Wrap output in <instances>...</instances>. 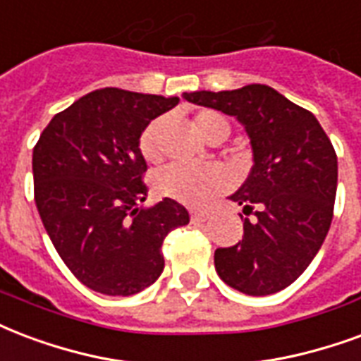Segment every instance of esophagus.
I'll list each match as a JSON object with an SVG mask.
<instances>
[{
	"label": "esophagus",
	"instance_id": "1",
	"mask_svg": "<svg viewBox=\"0 0 361 361\" xmlns=\"http://www.w3.org/2000/svg\"><path fill=\"white\" fill-rule=\"evenodd\" d=\"M208 218H210V212H207V210H191V220L204 221Z\"/></svg>",
	"mask_w": 361,
	"mask_h": 361
}]
</instances>
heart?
I'll list each match as a JSON object with an SVG mask.
<instances>
[{
	"label": "heart",
	"mask_w": 361,
	"mask_h": 361,
	"mask_svg": "<svg viewBox=\"0 0 361 361\" xmlns=\"http://www.w3.org/2000/svg\"><path fill=\"white\" fill-rule=\"evenodd\" d=\"M195 130L207 141L214 140L218 135L226 140L229 135V122L214 111H201L195 116ZM159 133L160 122H153L141 135V154L149 162H157L160 159ZM228 185V172L218 164L185 166L173 162L160 168L153 178V188L157 193L189 207H202Z\"/></svg>",
	"instance_id": "obj_1"
}]
</instances>
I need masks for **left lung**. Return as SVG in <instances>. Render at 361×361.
<instances>
[{"label": "left lung", "mask_w": 361, "mask_h": 361, "mask_svg": "<svg viewBox=\"0 0 361 361\" xmlns=\"http://www.w3.org/2000/svg\"><path fill=\"white\" fill-rule=\"evenodd\" d=\"M195 105L237 118L252 147V170L229 199L243 207V239L216 248L214 266L229 287L274 295L302 276L322 248L337 195V154L316 116L274 87L191 92Z\"/></svg>", "instance_id": "left-lung-1"}]
</instances>
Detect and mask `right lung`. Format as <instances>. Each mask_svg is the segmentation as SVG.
<instances>
[{"instance_id": "add662e5", "label": "right lung", "mask_w": 361, "mask_h": 361, "mask_svg": "<svg viewBox=\"0 0 361 361\" xmlns=\"http://www.w3.org/2000/svg\"><path fill=\"white\" fill-rule=\"evenodd\" d=\"M178 103L97 90L55 114L34 147V197L45 231L76 279L101 295L130 296L153 285L164 269V237L189 224L173 199L143 204L141 133Z\"/></svg>"}]
</instances>
